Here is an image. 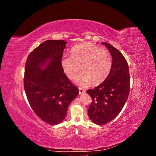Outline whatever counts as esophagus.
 <instances>
[{
	"mask_svg": "<svg viewBox=\"0 0 156 156\" xmlns=\"http://www.w3.org/2000/svg\"><path fill=\"white\" fill-rule=\"evenodd\" d=\"M84 93H85V90H84L83 88H79V94H80V95H81V94H83Z\"/></svg>",
	"mask_w": 156,
	"mask_h": 156,
	"instance_id": "obj_1",
	"label": "esophagus"
}]
</instances>
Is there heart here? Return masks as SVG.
<instances>
[{"mask_svg":"<svg viewBox=\"0 0 156 156\" xmlns=\"http://www.w3.org/2000/svg\"><path fill=\"white\" fill-rule=\"evenodd\" d=\"M64 73L72 79L80 70L82 72L75 79L81 87H87L92 81L94 84L103 82L109 74L112 67V58L107 49L100 48L90 43L75 45L71 55H64L61 60Z\"/></svg>","mask_w":156,"mask_h":156,"instance_id":"heart-1","label":"heart"}]
</instances>
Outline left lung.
<instances>
[{
  "instance_id": "8db88e82",
  "label": "left lung",
  "mask_w": 156,
  "mask_h": 156,
  "mask_svg": "<svg viewBox=\"0 0 156 156\" xmlns=\"http://www.w3.org/2000/svg\"><path fill=\"white\" fill-rule=\"evenodd\" d=\"M112 56V67L107 77L94 89L88 90L92 99L88 115L97 125H104L119 115L129 93L128 64L120 52L111 44L102 42Z\"/></svg>"
}]
</instances>
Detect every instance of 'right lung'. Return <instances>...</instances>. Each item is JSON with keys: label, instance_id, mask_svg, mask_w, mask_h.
<instances>
[{"label": "right lung", "instance_id": "add662e5", "mask_svg": "<svg viewBox=\"0 0 156 156\" xmlns=\"http://www.w3.org/2000/svg\"><path fill=\"white\" fill-rule=\"evenodd\" d=\"M64 40H46L28 56L24 87L29 104L40 119L50 125L62 122L68 108L79 94L61 64Z\"/></svg>", "mask_w": 156, "mask_h": 156}]
</instances>
